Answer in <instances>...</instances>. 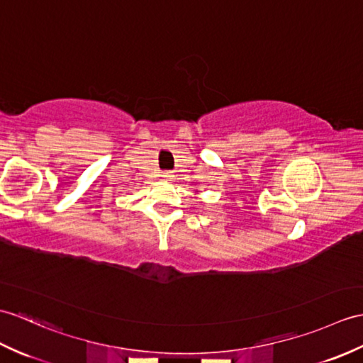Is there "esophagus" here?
<instances>
[{"instance_id":"obj_1","label":"esophagus","mask_w":363,"mask_h":363,"mask_svg":"<svg viewBox=\"0 0 363 363\" xmlns=\"http://www.w3.org/2000/svg\"><path fill=\"white\" fill-rule=\"evenodd\" d=\"M162 176H164L165 179H170V178H172V173H170V172H165Z\"/></svg>"}]
</instances>
